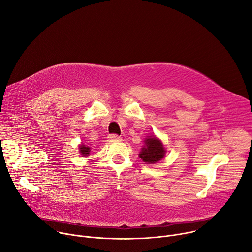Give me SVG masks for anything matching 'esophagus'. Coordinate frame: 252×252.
Here are the masks:
<instances>
[{"instance_id":"esophagus-1","label":"esophagus","mask_w":252,"mask_h":252,"mask_svg":"<svg viewBox=\"0 0 252 252\" xmlns=\"http://www.w3.org/2000/svg\"><path fill=\"white\" fill-rule=\"evenodd\" d=\"M108 140L110 142H118V141H121V138L116 134H111L108 136Z\"/></svg>"}]
</instances>
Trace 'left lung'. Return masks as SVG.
I'll list each match as a JSON object with an SVG mask.
<instances>
[{
    "label": "left lung",
    "mask_w": 252,
    "mask_h": 252,
    "mask_svg": "<svg viewBox=\"0 0 252 252\" xmlns=\"http://www.w3.org/2000/svg\"><path fill=\"white\" fill-rule=\"evenodd\" d=\"M145 146L142 148L139 157L147 164H154L161 161L166 154L163 143L155 136L146 138Z\"/></svg>",
    "instance_id": "8db88e82"
}]
</instances>
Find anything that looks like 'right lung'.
<instances>
[{
	"instance_id": "1",
	"label": "right lung",
	"mask_w": 252,
	"mask_h": 252,
	"mask_svg": "<svg viewBox=\"0 0 252 252\" xmlns=\"http://www.w3.org/2000/svg\"><path fill=\"white\" fill-rule=\"evenodd\" d=\"M90 150H91V148L86 146V145H84V144L79 145V153L82 155V157L88 156L89 153H90Z\"/></svg>"
}]
</instances>
